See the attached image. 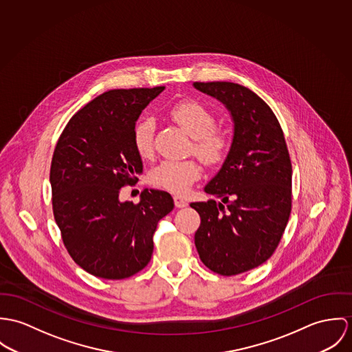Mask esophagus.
<instances>
[{"label": "esophagus", "mask_w": 352, "mask_h": 352, "mask_svg": "<svg viewBox=\"0 0 352 352\" xmlns=\"http://www.w3.org/2000/svg\"><path fill=\"white\" fill-rule=\"evenodd\" d=\"M174 204H175L177 208L188 206V201L184 197H179V195H174Z\"/></svg>", "instance_id": "1"}]
</instances>
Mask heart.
I'll return each mask as SVG.
<instances>
[{
    "label": "heart",
    "instance_id": "obj_1",
    "mask_svg": "<svg viewBox=\"0 0 352 352\" xmlns=\"http://www.w3.org/2000/svg\"><path fill=\"white\" fill-rule=\"evenodd\" d=\"M170 118L193 138L195 155L205 164L214 166L221 163L231 147L230 135L214 126V115L195 100H184L170 109ZM154 131L153 118L140 120L132 135L135 151L142 159L154 155ZM201 175L199 164L193 160H164L153 170L151 182L160 189L181 195Z\"/></svg>",
    "mask_w": 352,
    "mask_h": 352
}]
</instances>
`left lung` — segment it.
<instances>
[{
	"label": "left lung",
	"instance_id": "left-lung-1",
	"mask_svg": "<svg viewBox=\"0 0 352 352\" xmlns=\"http://www.w3.org/2000/svg\"><path fill=\"white\" fill-rule=\"evenodd\" d=\"M234 118L227 159L205 186L220 202H192L201 217L195 234L202 263L226 276L265 263L278 247L292 212V162L272 108L234 82H195Z\"/></svg>",
	"mask_w": 352,
	"mask_h": 352
}]
</instances>
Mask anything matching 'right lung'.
Masks as SVG:
<instances>
[{"label": "right lung", "mask_w": 352, "mask_h": 352, "mask_svg": "<svg viewBox=\"0 0 352 352\" xmlns=\"http://www.w3.org/2000/svg\"><path fill=\"white\" fill-rule=\"evenodd\" d=\"M163 89L102 93L70 118L56 143L50 170L54 217L67 252L91 275L124 279L143 270L157 221L174 208L162 190L144 189L139 204L118 197L143 171L133 128Z\"/></svg>", "instance_id": "right-lung-1"}]
</instances>
